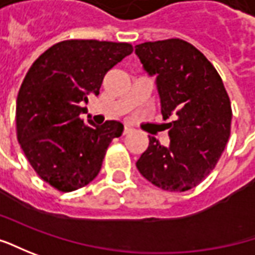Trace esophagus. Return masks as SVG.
Listing matches in <instances>:
<instances>
[{
	"label": "esophagus",
	"mask_w": 255,
	"mask_h": 255,
	"mask_svg": "<svg viewBox=\"0 0 255 255\" xmlns=\"http://www.w3.org/2000/svg\"><path fill=\"white\" fill-rule=\"evenodd\" d=\"M129 132H132V128L124 127V131H123V134H124V135H127V134H129Z\"/></svg>",
	"instance_id": "obj_1"
}]
</instances>
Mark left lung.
Segmentation results:
<instances>
[{
	"label": "left lung",
	"mask_w": 255,
	"mask_h": 255,
	"mask_svg": "<svg viewBox=\"0 0 255 255\" xmlns=\"http://www.w3.org/2000/svg\"><path fill=\"white\" fill-rule=\"evenodd\" d=\"M145 70L156 75L169 146L149 136L136 168L163 190L186 192L198 186L222 156L232 129V104L222 77L206 56L186 40L136 45Z\"/></svg>",
	"instance_id": "obj_1"
}]
</instances>
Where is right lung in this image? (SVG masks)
Segmentation results:
<instances>
[{
	"mask_svg": "<svg viewBox=\"0 0 255 255\" xmlns=\"http://www.w3.org/2000/svg\"><path fill=\"white\" fill-rule=\"evenodd\" d=\"M132 50L124 42L62 40L25 76L16 99V138L38 176L59 192L90 183L110 142L123 134L119 121L92 127L80 114L87 96H97L106 73Z\"/></svg>",
	"mask_w": 255,
	"mask_h": 255,
	"instance_id": "add662e5",
	"label": "right lung"
}]
</instances>
